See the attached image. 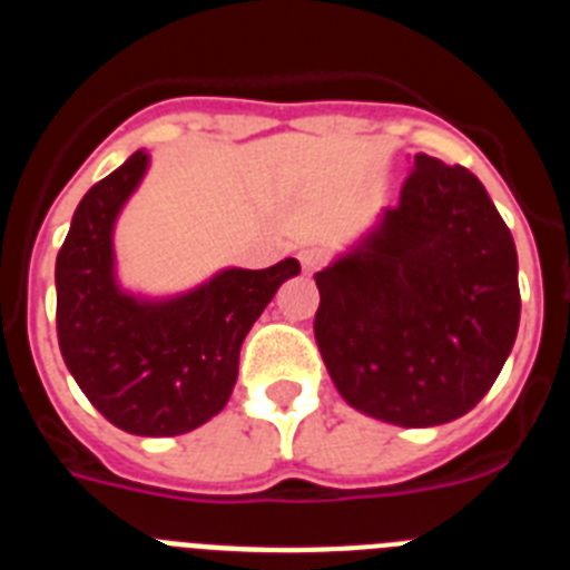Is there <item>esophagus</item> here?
Here are the masks:
<instances>
[{
  "mask_svg": "<svg viewBox=\"0 0 570 570\" xmlns=\"http://www.w3.org/2000/svg\"><path fill=\"white\" fill-rule=\"evenodd\" d=\"M299 265H303L305 274H314V271H320V265H323V253L314 250V247L299 250Z\"/></svg>",
  "mask_w": 570,
  "mask_h": 570,
  "instance_id": "34e87169",
  "label": "esophagus"
}]
</instances>
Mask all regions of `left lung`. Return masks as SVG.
Returning <instances> with one entry per match:
<instances>
[{
    "label": "left lung",
    "instance_id": "8db88e82",
    "mask_svg": "<svg viewBox=\"0 0 570 570\" xmlns=\"http://www.w3.org/2000/svg\"><path fill=\"white\" fill-rule=\"evenodd\" d=\"M519 262L470 169L421 153L395 210L317 274L314 337L345 403L395 426L466 415L519 332Z\"/></svg>",
    "mask_w": 570,
    "mask_h": 570
}]
</instances>
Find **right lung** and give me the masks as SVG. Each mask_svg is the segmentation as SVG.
Masks as SVG:
<instances>
[{
    "instance_id": "1",
    "label": "right lung",
    "mask_w": 570,
    "mask_h": 570,
    "mask_svg": "<svg viewBox=\"0 0 570 570\" xmlns=\"http://www.w3.org/2000/svg\"><path fill=\"white\" fill-rule=\"evenodd\" d=\"M144 149L77 204L57 253V337L68 372L100 415L144 438L184 435L225 410L238 348L279 285L299 274L230 267L167 303L124 294L111 274V227L146 173Z\"/></svg>"
}]
</instances>
